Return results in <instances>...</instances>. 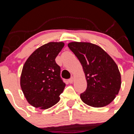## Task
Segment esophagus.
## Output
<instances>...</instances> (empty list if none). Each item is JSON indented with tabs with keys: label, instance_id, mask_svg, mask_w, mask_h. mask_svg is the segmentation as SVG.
<instances>
[{
	"label": "esophagus",
	"instance_id": "34e87169",
	"mask_svg": "<svg viewBox=\"0 0 134 134\" xmlns=\"http://www.w3.org/2000/svg\"><path fill=\"white\" fill-rule=\"evenodd\" d=\"M73 81H74V78L73 77H71L70 79H68V82H69V83L72 84L73 82Z\"/></svg>",
	"mask_w": 134,
	"mask_h": 134
}]
</instances>
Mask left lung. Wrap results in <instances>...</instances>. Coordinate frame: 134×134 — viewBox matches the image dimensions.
<instances>
[{
	"instance_id": "1",
	"label": "left lung",
	"mask_w": 134,
	"mask_h": 134,
	"mask_svg": "<svg viewBox=\"0 0 134 134\" xmlns=\"http://www.w3.org/2000/svg\"><path fill=\"white\" fill-rule=\"evenodd\" d=\"M68 48L81 64L87 87L80 94L86 105L102 107L111 103L119 93L121 84L118 67L102 48L88 42H70Z\"/></svg>"
}]
</instances>
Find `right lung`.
Listing matches in <instances>:
<instances>
[{
	"label": "right lung",
	"mask_w": 134,
	"mask_h": 134,
	"mask_svg": "<svg viewBox=\"0 0 134 134\" xmlns=\"http://www.w3.org/2000/svg\"><path fill=\"white\" fill-rule=\"evenodd\" d=\"M64 46L63 42L46 43L34 51L23 66L21 89L28 103L36 108L46 109L60 100L66 84L55 59Z\"/></svg>",
	"instance_id": "obj_1"
}]
</instances>
